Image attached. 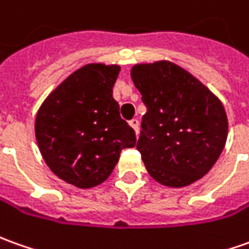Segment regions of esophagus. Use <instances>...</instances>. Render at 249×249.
<instances>
[{
	"instance_id": "obj_1",
	"label": "esophagus",
	"mask_w": 249,
	"mask_h": 249,
	"mask_svg": "<svg viewBox=\"0 0 249 249\" xmlns=\"http://www.w3.org/2000/svg\"><path fill=\"white\" fill-rule=\"evenodd\" d=\"M129 125L132 126V129H133V131L138 133V132H139V120L133 118V120H131V121H129Z\"/></svg>"
}]
</instances>
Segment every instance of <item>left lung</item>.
Masks as SVG:
<instances>
[{
	"instance_id": "left-lung-1",
	"label": "left lung",
	"mask_w": 249,
	"mask_h": 249,
	"mask_svg": "<svg viewBox=\"0 0 249 249\" xmlns=\"http://www.w3.org/2000/svg\"><path fill=\"white\" fill-rule=\"evenodd\" d=\"M131 77L147 107L136 148L148 174L173 188L202 178L226 143L224 105L195 76L170 61L138 64Z\"/></svg>"
}]
</instances>
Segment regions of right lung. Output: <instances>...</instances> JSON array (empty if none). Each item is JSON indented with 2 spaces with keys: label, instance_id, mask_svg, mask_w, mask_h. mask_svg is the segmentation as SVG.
<instances>
[{
  "label": "right lung",
  "instance_id": "1",
  "mask_svg": "<svg viewBox=\"0 0 249 249\" xmlns=\"http://www.w3.org/2000/svg\"><path fill=\"white\" fill-rule=\"evenodd\" d=\"M118 73V65H84L36 113L35 136L43 160L57 177L77 188L102 184L121 150L136 144L135 131L120 117L113 98Z\"/></svg>",
  "mask_w": 249,
  "mask_h": 249
}]
</instances>
